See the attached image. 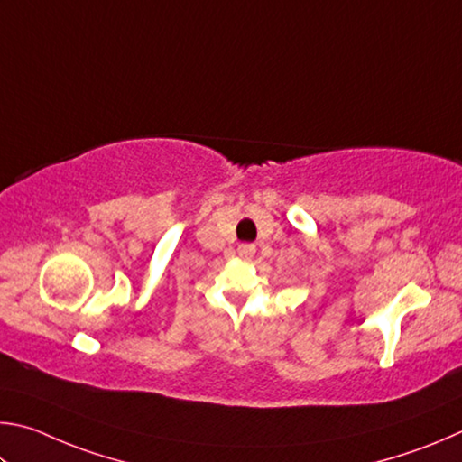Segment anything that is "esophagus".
Wrapping results in <instances>:
<instances>
[{
    "label": "esophagus",
    "instance_id": "obj_1",
    "mask_svg": "<svg viewBox=\"0 0 462 462\" xmlns=\"http://www.w3.org/2000/svg\"><path fill=\"white\" fill-rule=\"evenodd\" d=\"M237 254H239L241 260H245V262L254 260V255H255V245H252V244H241V245L237 247Z\"/></svg>",
    "mask_w": 462,
    "mask_h": 462
}]
</instances>
